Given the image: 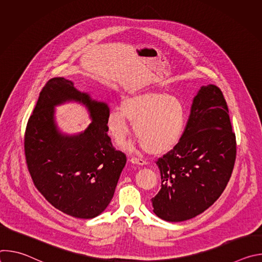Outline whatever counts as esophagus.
<instances>
[{"label": "esophagus", "mask_w": 262, "mask_h": 262, "mask_svg": "<svg viewBox=\"0 0 262 262\" xmlns=\"http://www.w3.org/2000/svg\"><path fill=\"white\" fill-rule=\"evenodd\" d=\"M129 162L130 163H133V164H137V165H146V162L144 161V160H142V159H138V158H135V157H133V158H130L129 159Z\"/></svg>", "instance_id": "34e87169"}]
</instances>
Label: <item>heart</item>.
<instances>
[{
	"instance_id": "obj_1",
	"label": "heart",
	"mask_w": 262,
	"mask_h": 262,
	"mask_svg": "<svg viewBox=\"0 0 262 262\" xmlns=\"http://www.w3.org/2000/svg\"><path fill=\"white\" fill-rule=\"evenodd\" d=\"M129 121L134 122V133L145 150L161 155L179 142L185 124V108L173 95L155 90L135 92L107 114V130L117 144H122L129 134Z\"/></svg>"
}]
</instances>
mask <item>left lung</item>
<instances>
[{
  "label": "left lung",
  "instance_id": "1",
  "mask_svg": "<svg viewBox=\"0 0 262 262\" xmlns=\"http://www.w3.org/2000/svg\"><path fill=\"white\" fill-rule=\"evenodd\" d=\"M235 158L226 100L219 87L202 86L179 142L157 161L162 188L151 199L155 213L168 222L202 213L225 190Z\"/></svg>",
  "mask_w": 262,
  "mask_h": 262
}]
</instances>
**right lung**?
Masks as SVG:
<instances>
[{
    "mask_svg": "<svg viewBox=\"0 0 262 262\" xmlns=\"http://www.w3.org/2000/svg\"><path fill=\"white\" fill-rule=\"evenodd\" d=\"M83 102L93 122L77 136L62 135L53 119L55 105ZM104 102L78 91L71 81L54 78L42 88L25 133V156L36 189L57 209L79 219L101 213L112 198L126 156L112 145Z\"/></svg>",
    "mask_w": 262,
    "mask_h": 262,
    "instance_id": "right-lung-1",
    "label": "right lung"
}]
</instances>
